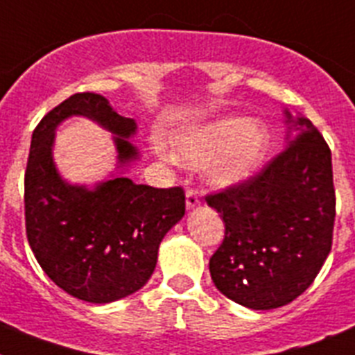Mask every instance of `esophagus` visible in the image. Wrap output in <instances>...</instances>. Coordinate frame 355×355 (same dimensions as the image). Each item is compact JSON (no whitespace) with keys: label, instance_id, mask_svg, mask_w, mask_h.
Returning <instances> with one entry per match:
<instances>
[{"label":"esophagus","instance_id":"1","mask_svg":"<svg viewBox=\"0 0 355 355\" xmlns=\"http://www.w3.org/2000/svg\"><path fill=\"white\" fill-rule=\"evenodd\" d=\"M200 205V199L196 190H187V209H193Z\"/></svg>","mask_w":355,"mask_h":355}]
</instances>
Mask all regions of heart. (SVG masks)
<instances>
[{"mask_svg": "<svg viewBox=\"0 0 355 355\" xmlns=\"http://www.w3.org/2000/svg\"><path fill=\"white\" fill-rule=\"evenodd\" d=\"M270 147V131L258 121L225 117L174 137L171 155L188 165H205L216 187L245 181L261 165Z\"/></svg>", "mask_w": 355, "mask_h": 355, "instance_id": "heart-1", "label": "heart"}]
</instances>
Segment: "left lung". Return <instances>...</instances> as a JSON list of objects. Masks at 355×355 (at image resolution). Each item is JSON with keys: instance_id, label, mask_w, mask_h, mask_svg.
I'll list each match as a JSON object with an SVG mask.
<instances>
[{"instance_id": "8db88e82", "label": "left lung", "mask_w": 355, "mask_h": 355, "mask_svg": "<svg viewBox=\"0 0 355 355\" xmlns=\"http://www.w3.org/2000/svg\"><path fill=\"white\" fill-rule=\"evenodd\" d=\"M295 128L288 146L261 171L206 196L225 225L209 258L213 283L250 309H275L302 295L332 247L331 149L307 119H297Z\"/></svg>"}]
</instances>
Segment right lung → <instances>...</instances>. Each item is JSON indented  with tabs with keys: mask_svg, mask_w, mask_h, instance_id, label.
Instances as JSON below:
<instances>
[{
	"mask_svg": "<svg viewBox=\"0 0 355 355\" xmlns=\"http://www.w3.org/2000/svg\"><path fill=\"white\" fill-rule=\"evenodd\" d=\"M85 115L112 131L119 159L137 158L133 119L122 117L96 92H78L44 115L31 135L24 172L26 236L53 283L92 304L124 299L147 283L168 229L183 218L181 187L155 188L114 178L94 190L62 180L51 156L55 128Z\"/></svg>",
	"mask_w": 355,
	"mask_h": 355,
	"instance_id": "add662e5",
	"label": "right lung"
}]
</instances>
